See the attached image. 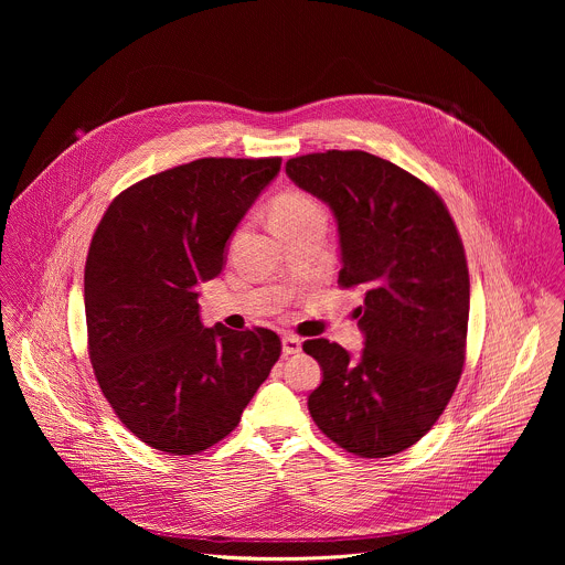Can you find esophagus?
Wrapping results in <instances>:
<instances>
[{
  "instance_id": "34e87169",
  "label": "esophagus",
  "mask_w": 565,
  "mask_h": 565,
  "mask_svg": "<svg viewBox=\"0 0 565 565\" xmlns=\"http://www.w3.org/2000/svg\"><path fill=\"white\" fill-rule=\"evenodd\" d=\"M281 351L284 355H295L301 351V340L295 338V335H284L281 338Z\"/></svg>"
}]
</instances>
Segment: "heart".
Segmentation results:
<instances>
[{"instance_id":"obj_1","label":"heart","mask_w":565,"mask_h":565,"mask_svg":"<svg viewBox=\"0 0 565 565\" xmlns=\"http://www.w3.org/2000/svg\"><path fill=\"white\" fill-rule=\"evenodd\" d=\"M310 216H324L319 205L303 192H286L273 205V223H290Z\"/></svg>"}]
</instances>
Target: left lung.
Listing matches in <instances>:
<instances>
[{
    "label": "left lung",
    "mask_w": 565,
    "mask_h": 565,
    "mask_svg": "<svg viewBox=\"0 0 565 565\" xmlns=\"http://www.w3.org/2000/svg\"><path fill=\"white\" fill-rule=\"evenodd\" d=\"M286 174L331 207L338 284L364 295L358 358L324 338L303 342L324 371L308 412L355 456L405 451L436 425L462 373L469 273L458 230L429 185L360 149L290 158Z\"/></svg>",
    "instance_id": "8db88e82"
}]
</instances>
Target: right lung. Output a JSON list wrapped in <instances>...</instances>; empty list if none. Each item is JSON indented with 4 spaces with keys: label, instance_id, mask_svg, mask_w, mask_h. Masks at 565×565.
I'll return each mask as SVG.
<instances>
[{
    "label": "right lung",
    "instance_id": "obj_1",
    "mask_svg": "<svg viewBox=\"0 0 565 565\" xmlns=\"http://www.w3.org/2000/svg\"><path fill=\"white\" fill-rule=\"evenodd\" d=\"M281 158H199L114 199L85 266L89 358L120 423L174 456L205 451L241 420L279 360L268 329H205L199 284Z\"/></svg>",
    "mask_w": 565,
    "mask_h": 565
}]
</instances>
